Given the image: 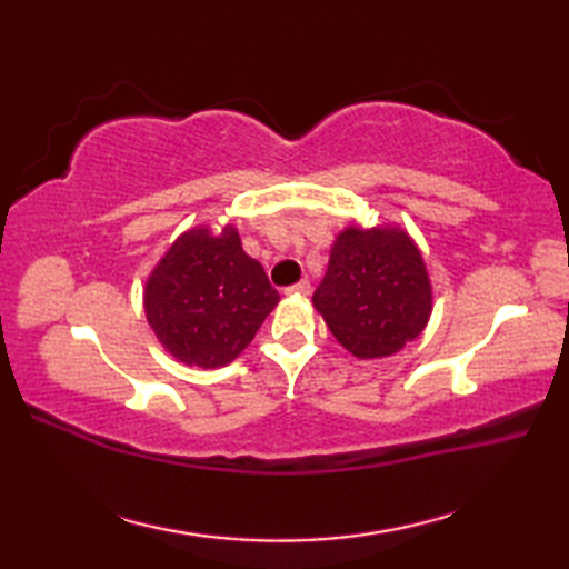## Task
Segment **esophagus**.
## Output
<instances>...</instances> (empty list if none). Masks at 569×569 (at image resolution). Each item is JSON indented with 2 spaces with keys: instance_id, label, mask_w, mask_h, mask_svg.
I'll use <instances>...</instances> for the list:
<instances>
[{
  "instance_id": "obj_1",
  "label": "esophagus",
  "mask_w": 569,
  "mask_h": 569,
  "mask_svg": "<svg viewBox=\"0 0 569 569\" xmlns=\"http://www.w3.org/2000/svg\"><path fill=\"white\" fill-rule=\"evenodd\" d=\"M286 293H288V296H308V293H310V281H308V278H303V281L288 286Z\"/></svg>"
}]
</instances>
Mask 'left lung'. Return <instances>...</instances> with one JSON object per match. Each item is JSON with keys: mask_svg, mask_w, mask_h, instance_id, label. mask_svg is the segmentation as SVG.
I'll list each match as a JSON object with an SVG mask.
<instances>
[{"mask_svg": "<svg viewBox=\"0 0 569 569\" xmlns=\"http://www.w3.org/2000/svg\"><path fill=\"white\" fill-rule=\"evenodd\" d=\"M312 306L355 357H391L430 318L426 263L401 229L349 227L335 241Z\"/></svg>", "mask_w": 569, "mask_h": 569, "instance_id": "obj_1", "label": "left lung"}]
</instances>
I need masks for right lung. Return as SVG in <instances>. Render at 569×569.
<instances>
[{"label": "right lung", "instance_id": "add662e5", "mask_svg": "<svg viewBox=\"0 0 569 569\" xmlns=\"http://www.w3.org/2000/svg\"><path fill=\"white\" fill-rule=\"evenodd\" d=\"M278 291L261 263L247 257L234 227L220 237L190 229L156 266L143 308L163 347L186 365L224 367L244 349Z\"/></svg>", "mask_w": 569, "mask_h": 569}]
</instances>
